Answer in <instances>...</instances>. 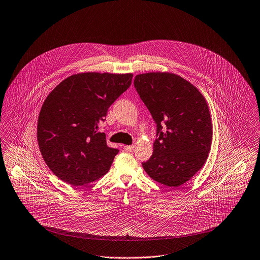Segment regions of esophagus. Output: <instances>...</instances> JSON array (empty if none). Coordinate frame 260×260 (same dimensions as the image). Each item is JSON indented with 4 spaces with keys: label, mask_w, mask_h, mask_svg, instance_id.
<instances>
[{
    "label": "esophagus",
    "mask_w": 260,
    "mask_h": 260,
    "mask_svg": "<svg viewBox=\"0 0 260 260\" xmlns=\"http://www.w3.org/2000/svg\"><path fill=\"white\" fill-rule=\"evenodd\" d=\"M124 150L126 152H133L135 150V146H124Z\"/></svg>",
    "instance_id": "esophagus-1"
}]
</instances>
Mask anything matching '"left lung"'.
<instances>
[{
	"mask_svg": "<svg viewBox=\"0 0 260 260\" xmlns=\"http://www.w3.org/2000/svg\"><path fill=\"white\" fill-rule=\"evenodd\" d=\"M134 83L157 129L154 153L143 168L157 183L177 188L207 159L212 120L206 100L191 82L172 72L139 74Z\"/></svg>",
	"mask_w": 260,
	"mask_h": 260,
	"instance_id": "8db88e82",
	"label": "left lung"
}]
</instances>
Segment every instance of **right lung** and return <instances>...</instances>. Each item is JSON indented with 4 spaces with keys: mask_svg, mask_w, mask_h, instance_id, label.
I'll use <instances>...</instances> for the list:
<instances>
[{
    "mask_svg": "<svg viewBox=\"0 0 260 260\" xmlns=\"http://www.w3.org/2000/svg\"><path fill=\"white\" fill-rule=\"evenodd\" d=\"M133 73L81 72L61 81L41 107L37 141L46 165L77 187L104 176L118 150L99 133L108 107L132 84Z\"/></svg>",
    "mask_w": 260,
    "mask_h": 260,
    "instance_id": "obj_1",
    "label": "right lung"
}]
</instances>
